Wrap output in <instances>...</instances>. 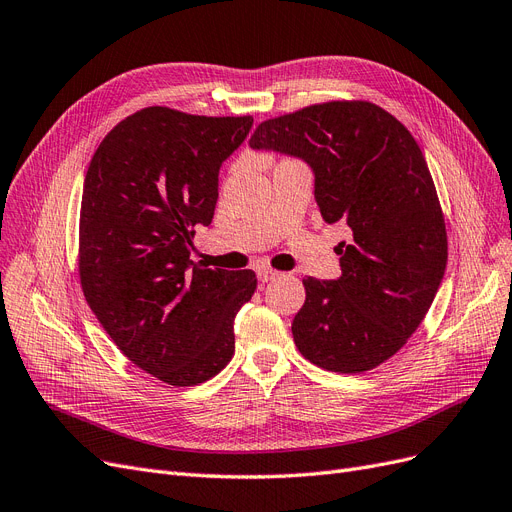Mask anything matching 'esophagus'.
<instances>
[{
	"label": "esophagus",
	"mask_w": 512,
	"mask_h": 512,
	"mask_svg": "<svg viewBox=\"0 0 512 512\" xmlns=\"http://www.w3.org/2000/svg\"><path fill=\"white\" fill-rule=\"evenodd\" d=\"M256 275H258L260 281H271V279H275L279 273L273 271V269H269V267H258V269H256Z\"/></svg>",
	"instance_id": "1"
}]
</instances>
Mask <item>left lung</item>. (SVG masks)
Masks as SVG:
<instances>
[{
  "label": "left lung",
  "mask_w": 512,
  "mask_h": 512,
  "mask_svg": "<svg viewBox=\"0 0 512 512\" xmlns=\"http://www.w3.org/2000/svg\"><path fill=\"white\" fill-rule=\"evenodd\" d=\"M250 146L305 161L328 224L349 226L339 279H303L292 334L332 373H364L392 358L424 320L447 267L443 209L424 154L390 112L328 101L264 120Z\"/></svg>",
  "instance_id": "obj_1"
}]
</instances>
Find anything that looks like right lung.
<instances>
[{
	"instance_id": "add662e5",
	"label": "right lung",
	"mask_w": 512,
	"mask_h": 512,
	"mask_svg": "<svg viewBox=\"0 0 512 512\" xmlns=\"http://www.w3.org/2000/svg\"><path fill=\"white\" fill-rule=\"evenodd\" d=\"M252 116L144 108L103 137L84 178L80 284L88 307L135 366L169 385H197L231 362L233 322L256 290L254 271L190 260L209 226L222 163Z\"/></svg>"
}]
</instances>
